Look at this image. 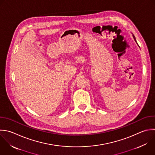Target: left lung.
<instances>
[{
  "instance_id": "1",
  "label": "left lung",
  "mask_w": 155,
  "mask_h": 155,
  "mask_svg": "<svg viewBox=\"0 0 155 155\" xmlns=\"http://www.w3.org/2000/svg\"><path fill=\"white\" fill-rule=\"evenodd\" d=\"M133 38H134V41L136 42V39H135V38H134V35H133Z\"/></svg>"
}]
</instances>
